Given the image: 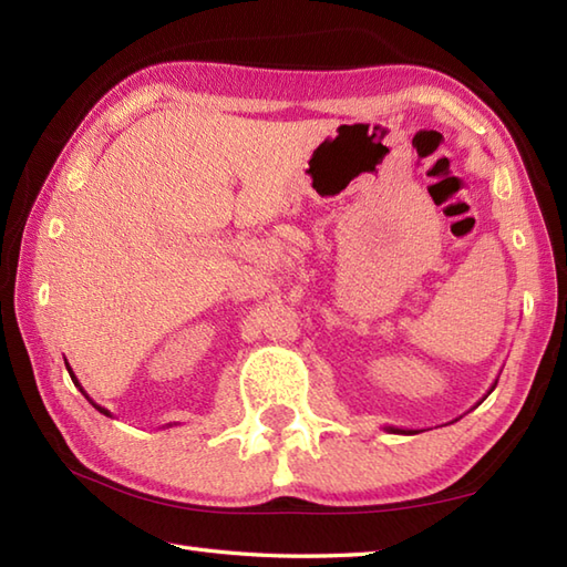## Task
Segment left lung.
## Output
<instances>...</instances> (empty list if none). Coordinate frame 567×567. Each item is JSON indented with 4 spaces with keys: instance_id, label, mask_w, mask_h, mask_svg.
Instances as JSON below:
<instances>
[{
    "instance_id": "left-lung-1",
    "label": "left lung",
    "mask_w": 567,
    "mask_h": 567,
    "mask_svg": "<svg viewBox=\"0 0 567 567\" xmlns=\"http://www.w3.org/2000/svg\"><path fill=\"white\" fill-rule=\"evenodd\" d=\"M495 388H497V380H495V384H492V388H489V392L495 390ZM489 392H487V394H489ZM487 394H485V396H487ZM485 396H483V400H485ZM483 400H480V402H483ZM480 402H477V404H480ZM384 431H388V433H404V436H412V433H421L419 429H400V426H384Z\"/></svg>"
}]
</instances>
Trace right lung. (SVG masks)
Listing matches in <instances>:
<instances>
[{
  "label": "right lung",
  "instance_id": "1",
  "mask_svg": "<svg viewBox=\"0 0 567 567\" xmlns=\"http://www.w3.org/2000/svg\"><path fill=\"white\" fill-rule=\"evenodd\" d=\"M65 368H68V372H70V378H72V382H75V388H80V392H82L84 396H87V400H90V404H92L94 409H97V412H100V414H104V416H112V412H110V409H104V406H100L97 402H94V400H92V396H90L87 392H84V390H82V384H80V380H78V375H75V372H72V368H70V363H68V360H65ZM167 426H171V424H167Z\"/></svg>",
  "mask_w": 567,
  "mask_h": 567
}]
</instances>
